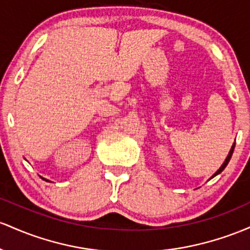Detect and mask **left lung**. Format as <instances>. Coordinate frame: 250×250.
<instances>
[{"label": "left lung", "mask_w": 250, "mask_h": 250, "mask_svg": "<svg viewBox=\"0 0 250 250\" xmlns=\"http://www.w3.org/2000/svg\"><path fill=\"white\" fill-rule=\"evenodd\" d=\"M234 148H235V143L234 144H232V146H231V148H230V151H229V153H228V156H227V158H226V161L223 162V164L221 165V167L220 169H218L217 171H216V172L214 173V175L211 176V178H214L215 176H217V175H220L221 172H222V171L226 169V167L227 165H228V163H229V161H230V158H231V156H232V152H234Z\"/></svg>", "instance_id": "obj_1"}]
</instances>
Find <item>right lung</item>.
<instances>
[{
    "instance_id": "1",
    "label": "right lung",
    "mask_w": 250,
    "mask_h": 250,
    "mask_svg": "<svg viewBox=\"0 0 250 250\" xmlns=\"http://www.w3.org/2000/svg\"><path fill=\"white\" fill-rule=\"evenodd\" d=\"M42 179H44V181H46V182H50V181H48V179H46V178H43V177H41Z\"/></svg>"
}]
</instances>
